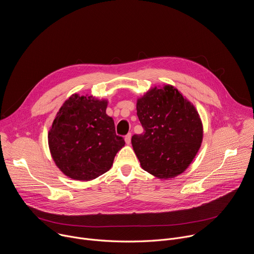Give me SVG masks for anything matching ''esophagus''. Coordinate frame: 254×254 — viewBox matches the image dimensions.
Returning <instances> with one entry per match:
<instances>
[{"label":"esophagus","instance_id":"obj_1","mask_svg":"<svg viewBox=\"0 0 254 254\" xmlns=\"http://www.w3.org/2000/svg\"><path fill=\"white\" fill-rule=\"evenodd\" d=\"M130 139H131V134H130V133H127V134L125 136L126 143H127V144H129V143H130Z\"/></svg>","mask_w":254,"mask_h":254}]
</instances>
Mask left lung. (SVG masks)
I'll use <instances>...</instances> for the list:
<instances>
[{
  "label": "left lung",
  "mask_w": 254,
  "mask_h": 254,
  "mask_svg": "<svg viewBox=\"0 0 254 254\" xmlns=\"http://www.w3.org/2000/svg\"><path fill=\"white\" fill-rule=\"evenodd\" d=\"M143 133L131 144L141 168L159 179L182 174L197 155L203 126L195 106L172 85L151 88L136 101Z\"/></svg>",
  "instance_id": "obj_1"
}]
</instances>
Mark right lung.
Listing matches in <instances>:
<instances>
[{
    "label": "right lung",
    "instance_id": "1",
    "mask_svg": "<svg viewBox=\"0 0 254 254\" xmlns=\"http://www.w3.org/2000/svg\"><path fill=\"white\" fill-rule=\"evenodd\" d=\"M107 100L72 94L60 107L48 132L56 166L67 177L90 181L113 166L125 139L117 135Z\"/></svg>",
    "mask_w": 254,
    "mask_h": 254
}]
</instances>
